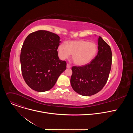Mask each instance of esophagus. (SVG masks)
I'll use <instances>...</instances> for the list:
<instances>
[{"mask_svg":"<svg viewBox=\"0 0 133 133\" xmlns=\"http://www.w3.org/2000/svg\"><path fill=\"white\" fill-rule=\"evenodd\" d=\"M70 67H71V66H70L69 64H67V68H70Z\"/></svg>","mask_w":133,"mask_h":133,"instance_id":"1","label":"esophagus"}]
</instances>
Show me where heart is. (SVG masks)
Instances as JSON below:
<instances>
[{"mask_svg":"<svg viewBox=\"0 0 133 133\" xmlns=\"http://www.w3.org/2000/svg\"><path fill=\"white\" fill-rule=\"evenodd\" d=\"M97 46L93 42L79 40L71 41L59 45L58 51L62 59L68 58L72 55L73 62L77 65L82 66L89 63L96 56Z\"/></svg>","mask_w":133,"mask_h":133,"instance_id":"heart-1","label":"heart"}]
</instances>
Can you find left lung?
I'll list each match as a JSON object with an SVG mask.
<instances>
[{
  "mask_svg": "<svg viewBox=\"0 0 133 133\" xmlns=\"http://www.w3.org/2000/svg\"><path fill=\"white\" fill-rule=\"evenodd\" d=\"M97 55L89 64L73 66L70 84L72 89L84 96H89L101 90L108 78L111 69L112 53L110 46L101 36L98 39Z\"/></svg>",
  "mask_w": 133,
  "mask_h": 133,
  "instance_id": "obj_1",
  "label": "left lung"
}]
</instances>
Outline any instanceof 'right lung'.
I'll return each mask as SVG.
<instances>
[{"instance_id":"right-lung-1","label":"right lung","mask_w":133,"mask_h":133,"mask_svg":"<svg viewBox=\"0 0 133 133\" xmlns=\"http://www.w3.org/2000/svg\"><path fill=\"white\" fill-rule=\"evenodd\" d=\"M60 37L46 30L30 34L21 53L23 77L32 89L44 92L51 89L66 69V62L59 59L57 49Z\"/></svg>"}]
</instances>
